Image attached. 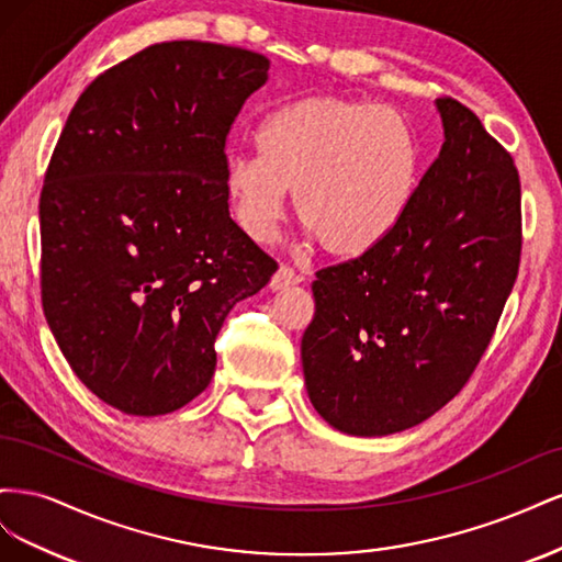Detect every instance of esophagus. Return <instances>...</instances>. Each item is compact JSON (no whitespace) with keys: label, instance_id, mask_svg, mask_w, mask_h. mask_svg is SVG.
I'll list each match as a JSON object with an SVG mask.
<instances>
[{"label":"esophagus","instance_id":"esophagus-1","mask_svg":"<svg viewBox=\"0 0 562 562\" xmlns=\"http://www.w3.org/2000/svg\"><path fill=\"white\" fill-rule=\"evenodd\" d=\"M300 281H302V277L297 274V271H295L293 267L281 265V267L274 271V277H271L269 288H271V291H285V288L297 285Z\"/></svg>","mask_w":562,"mask_h":562}]
</instances>
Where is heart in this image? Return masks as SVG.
<instances>
[{
    "label": "heart",
    "mask_w": 562,
    "mask_h": 562,
    "mask_svg": "<svg viewBox=\"0 0 562 562\" xmlns=\"http://www.w3.org/2000/svg\"><path fill=\"white\" fill-rule=\"evenodd\" d=\"M258 149L234 151L225 166L244 232L269 241L291 192L302 227L337 260L386 241L411 211L422 176L417 135L398 110L339 95L274 110L258 128Z\"/></svg>",
    "instance_id": "b5f03b06"
}]
</instances>
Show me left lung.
<instances>
[{"instance_id": "obj_1", "label": "left lung", "mask_w": 562, "mask_h": 562, "mask_svg": "<svg viewBox=\"0 0 562 562\" xmlns=\"http://www.w3.org/2000/svg\"><path fill=\"white\" fill-rule=\"evenodd\" d=\"M436 108L446 143L403 223L312 283L304 384L316 413L349 436L411 429L452 401L518 277V168L469 108L454 98Z\"/></svg>"}]
</instances>
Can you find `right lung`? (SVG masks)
I'll return each instance as SVG.
<instances>
[{
  "mask_svg": "<svg viewBox=\"0 0 562 562\" xmlns=\"http://www.w3.org/2000/svg\"><path fill=\"white\" fill-rule=\"evenodd\" d=\"M267 70L239 46H147L89 83L48 161L44 316L75 375L126 415L196 398L229 310L279 267L225 190L229 128Z\"/></svg>",
  "mask_w": 562,
  "mask_h": 562,
  "instance_id": "right-lung-1",
  "label": "right lung"
}]
</instances>
